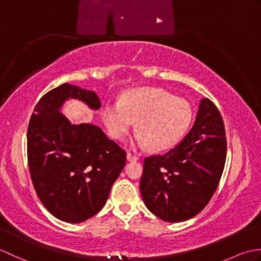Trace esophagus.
I'll return each instance as SVG.
<instances>
[{
  "label": "esophagus",
  "instance_id": "34e87169",
  "mask_svg": "<svg viewBox=\"0 0 261 261\" xmlns=\"http://www.w3.org/2000/svg\"><path fill=\"white\" fill-rule=\"evenodd\" d=\"M126 159L129 160V162H137V160H138V157H137V156H135V154H132V153H130V152H127V153H126Z\"/></svg>",
  "mask_w": 261,
  "mask_h": 261
}]
</instances>
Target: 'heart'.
Returning <instances> with one entry per match:
<instances>
[{
    "label": "heart",
    "instance_id": "1",
    "mask_svg": "<svg viewBox=\"0 0 261 261\" xmlns=\"http://www.w3.org/2000/svg\"><path fill=\"white\" fill-rule=\"evenodd\" d=\"M110 136L123 140L135 122L134 146H150L154 151L173 148L190 127L191 104L158 87H140L125 92L120 102H107L101 110Z\"/></svg>",
    "mask_w": 261,
    "mask_h": 261
}]
</instances>
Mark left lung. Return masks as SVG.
<instances>
[{
  "mask_svg": "<svg viewBox=\"0 0 261 261\" xmlns=\"http://www.w3.org/2000/svg\"><path fill=\"white\" fill-rule=\"evenodd\" d=\"M225 158L222 116L208 98H202L184 139L163 156L145 159L140 193L147 208L173 223L197 215L219 185Z\"/></svg>",
  "mask_w": 261,
  "mask_h": 261,
  "instance_id": "1",
  "label": "left lung"
}]
</instances>
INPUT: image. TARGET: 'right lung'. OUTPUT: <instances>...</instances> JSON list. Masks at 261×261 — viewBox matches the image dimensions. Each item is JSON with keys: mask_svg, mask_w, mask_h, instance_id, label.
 <instances>
[{"mask_svg": "<svg viewBox=\"0 0 261 261\" xmlns=\"http://www.w3.org/2000/svg\"><path fill=\"white\" fill-rule=\"evenodd\" d=\"M69 99L101 108L95 92L68 83L48 92L28 126V162L43 206L64 222L81 223L107 203L126 156L101 127L66 118L62 110Z\"/></svg>", "mask_w": 261, "mask_h": 261, "instance_id": "1", "label": "right lung"}]
</instances>
